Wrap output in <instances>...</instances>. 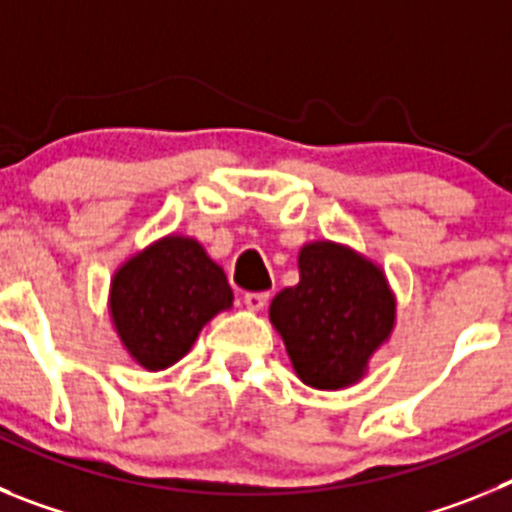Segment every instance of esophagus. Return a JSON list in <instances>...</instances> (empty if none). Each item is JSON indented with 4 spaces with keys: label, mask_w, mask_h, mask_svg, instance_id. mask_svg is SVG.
I'll use <instances>...</instances> for the list:
<instances>
[{
    "label": "esophagus",
    "mask_w": 512,
    "mask_h": 512,
    "mask_svg": "<svg viewBox=\"0 0 512 512\" xmlns=\"http://www.w3.org/2000/svg\"><path fill=\"white\" fill-rule=\"evenodd\" d=\"M266 302H269V292H246V295H243V305L253 312L261 310Z\"/></svg>",
    "instance_id": "34e87169"
}]
</instances>
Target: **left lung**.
Listing matches in <instances>:
<instances>
[{
  "label": "left lung",
  "instance_id": "8db88e82",
  "mask_svg": "<svg viewBox=\"0 0 512 512\" xmlns=\"http://www.w3.org/2000/svg\"><path fill=\"white\" fill-rule=\"evenodd\" d=\"M269 318L297 377L315 390H341L361 379L369 356L390 338L395 297L379 266L318 241L300 251V282L271 300Z\"/></svg>",
  "mask_w": 512,
  "mask_h": 512
}]
</instances>
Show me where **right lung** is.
<instances>
[{
	"mask_svg": "<svg viewBox=\"0 0 512 512\" xmlns=\"http://www.w3.org/2000/svg\"><path fill=\"white\" fill-rule=\"evenodd\" d=\"M233 305L223 269L192 238L169 235L122 264L112 279L110 310L128 354L158 372L176 364L202 325Z\"/></svg>",
	"mask_w": 512,
	"mask_h": 512,
	"instance_id": "1",
	"label": "right lung"
}]
</instances>
